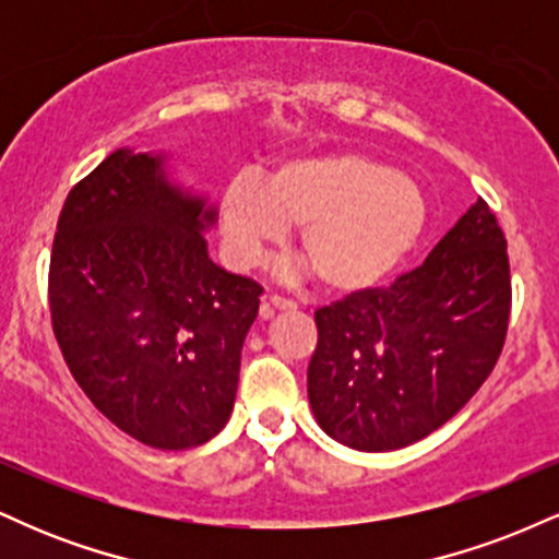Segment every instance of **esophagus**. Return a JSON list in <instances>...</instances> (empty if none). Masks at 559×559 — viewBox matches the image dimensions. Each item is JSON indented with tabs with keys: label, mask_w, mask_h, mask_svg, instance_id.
Instances as JSON below:
<instances>
[{
	"label": "esophagus",
	"mask_w": 559,
	"mask_h": 559,
	"mask_svg": "<svg viewBox=\"0 0 559 559\" xmlns=\"http://www.w3.org/2000/svg\"><path fill=\"white\" fill-rule=\"evenodd\" d=\"M294 301L292 299H286V297H278V294H271V297H267L265 301H262V307H260V316L262 318H271L275 310H294Z\"/></svg>",
	"instance_id": "1"
}]
</instances>
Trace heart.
<instances>
[{"label": "heart", "instance_id": "obj_1", "mask_svg": "<svg viewBox=\"0 0 559 559\" xmlns=\"http://www.w3.org/2000/svg\"><path fill=\"white\" fill-rule=\"evenodd\" d=\"M426 223L415 181L349 150L284 159L265 183L239 176L221 199L223 243L236 265H258L286 239L288 226H299V254L333 294L389 278L418 247Z\"/></svg>", "mask_w": 559, "mask_h": 559}]
</instances>
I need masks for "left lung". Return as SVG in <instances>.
<instances>
[{
    "label": "left lung",
    "instance_id": "obj_1",
    "mask_svg": "<svg viewBox=\"0 0 559 559\" xmlns=\"http://www.w3.org/2000/svg\"><path fill=\"white\" fill-rule=\"evenodd\" d=\"M507 320V241L478 197L420 267L316 312L307 396L318 426L360 452L426 439L489 378Z\"/></svg>",
    "mask_w": 559,
    "mask_h": 559
}]
</instances>
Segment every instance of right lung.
I'll return each instance as SVG.
<instances>
[{"instance_id": "1", "label": "right lung", "mask_w": 559, "mask_h": 559, "mask_svg": "<svg viewBox=\"0 0 559 559\" xmlns=\"http://www.w3.org/2000/svg\"><path fill=\"white\" fill-rule=\"evenodd\" d=\"M215 204L168 155L123 146L73 186L49 262L52 329L83 394L120 431L191 449L223 431L262 286L210 260Z\"/></svg>"}]
</instances>
